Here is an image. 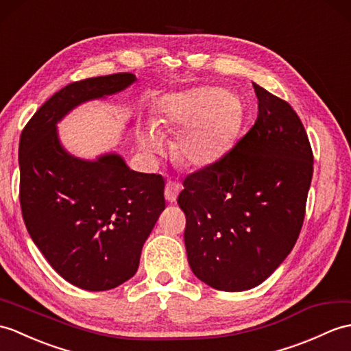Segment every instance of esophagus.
Here are the masks:
<instances>
[{"mask_svg": "<svg viewBox=\"0 0 351 351\" xmlns=\"http://www.w3.org/2000/svg\"><path fill=\"white\" fill-rule=\"evenodd\" d=\"M182 190V185L178 184V182H173V181H167L166 184V189H165V195H166V200L173 203L176 202L178 199V194L181 193Z\"/></svg>", "mask_w": 351, "mask_h": 351, "instance_id": "1", "label": "esophagus"}]
</instances>
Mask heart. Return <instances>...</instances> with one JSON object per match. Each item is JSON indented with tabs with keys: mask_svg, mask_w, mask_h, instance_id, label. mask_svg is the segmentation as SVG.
<instances>
[{
	"mask_svg": "<svg viewBox=\"0 0 351 351\" xmlns=\"http://www.w3.org/2000/svg\"><path fill=\"white\" fill-rule=\"evenodd\" d=\"M167 125L182 128L176 156L190 166H208L230 145L239 124V101L221 88L199 86L170 97L165 108ZM142 148L157 152L162 138L156 128L141 133Z\"/></svg>",
	"mask_w": 351,
	"mask_h": 351,
	"instance_id": "1",
	"label": "heart"
}]
</instances>
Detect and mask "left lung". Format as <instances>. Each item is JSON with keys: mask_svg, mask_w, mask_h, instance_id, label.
Segmentation results:
<instances>
[{"mask_svg": "<svg viewBox=\"0 0 351 351\" xmlns=\"http://www.w3.org/2000/svg\"><path fill=\"white\" fill-rule=\"evenodd\" d=\"M258 115L213 165L184 179L178 197L193 274L223 291L262 284L295 247L313 178V151L291 106L252 84Z\"/></svg>", "mask_w": 351, "mask_h": 351, "instance_id": "8db88e82", "label": "left lung"}]
</instances>
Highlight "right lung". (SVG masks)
<instances>
[{
    "label": "right lung",
    "instance_id": "right-lung-1",
    "mask_svg": "<svg viewBox=\"0 0 351 351\" xmlns=\"http://www.w3.org/2000/svg\"><path fill=\"white\" fill-rule=\"evenodd\" d=\"M133 82L132 73H117L64 86L34 113L19 141V200L31 239L65 281L89 291L115 289L136 274L166 208L165 179L134 172L119 154L73 157L56 124L76 106Z\"/></svg>",
    "mask_w": 351,
    "mask_h": 351
}]
</instances>
